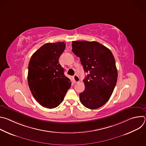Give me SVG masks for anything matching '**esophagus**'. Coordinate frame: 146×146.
Wrapping results in <instances>:
<instances>
[{
  "label": "esophagus",
  "mask_w": 146,
  "mask_h": 146,
  "mask_svg": "<svg viewBox=\"0 0 146 146\" xmlns=\"http://www.w3.org/2000/svg\"><path fill=\"white\" fill-rule=\"evenodd\" d=\"M73 81L74 83H77L80 81V78L77 75H74L73 77Z\"/></svg>",
  "instance_id": "1"
}]
</instances>
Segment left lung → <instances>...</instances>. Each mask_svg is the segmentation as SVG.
<instances>
[{
  "label": "left lung",
  "mask_w": 146,
  "mask_h": 146,
  "mask_svg": "<svg viewBox=\"0 0 146 146\" xmlns=\"http://www.w3.org/2000/svg\"><path fill=\"white\" fill-rule=\"evenodd\" d=\"M72 51L80 58L85 72V90L79 95L87 108L96 109L109 100L116 85L118 73L111 51L96 41H73Z\"/></svg>",
  "instance_id": "8db88e82"
}]
</instances>
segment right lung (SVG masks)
Wrapping results in <instances>:
<instances>
[{
  "mask_svg": "<svg viewBox=\"0 0 146 146\" xmlns=\"http://www.w3.org/2000/svg\"><path fill=\"white\" fill-rule=\"evenodd\" d=\"M65 47L64 42L46 43L32 55L29 63L28 82L32 94L41 106L48 109L58 106L71 86L59 64Z\"/></svg>",
  "mask_w": 146,
  "mask_h": 146,
  "instance_id": "add662e5",
  "label": "right lung"
}]
</instances>
